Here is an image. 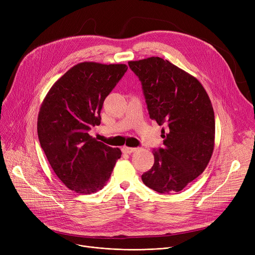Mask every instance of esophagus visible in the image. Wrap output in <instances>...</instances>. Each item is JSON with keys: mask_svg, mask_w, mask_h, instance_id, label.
Masks as SVG:
<instances>
[{"mask_svg": "<svg viewBox=\"0 0 255 255\" xmlns=\"http://www.w3.org/2000/svg\"><path fill=\"white\" fill-rule=\"evenodd\" d=\"M135 151H136V148H129V146H123L122 148V152L125 154H131Z\"/></svg>", "mask_w": 255, "mask_h": 255, "instance_id": "34e87169", "label": "esophagus"}]
</instances>
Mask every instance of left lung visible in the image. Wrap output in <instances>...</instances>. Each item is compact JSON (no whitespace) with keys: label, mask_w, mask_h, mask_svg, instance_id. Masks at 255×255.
<instances>
[{"label":"left lung","mask_w":255,"mask_h":255,"mask_svg":"<svg viewBox=\"0 0 255 255\" xmlns=\"http://www.w3.org/2000/svg\"><path fill=\"white\" fill-rule=\"evenodd\" d=\"M141 83L150 118L162 128V148L141 176L159 193H175L206 169L214 150L215 116L204 87L192 75L159 57L128 62Z\"/></svg>","instance_id":"8db88e82"}]
</instances>
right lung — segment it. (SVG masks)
I'll return each mask as SVG.
<instances>
[{
    "label": "right lung",
    "instance_id": "obj_1",
    "mask_svg": "<svg viewBox=\"0 0 255 255\" xmlns=\"http://www.w3.org/2000/svg\"><path fill=\"white\" fill-rule=\"evenodd\" d=\"M127 69L125 64H77L57 80L40 107V145L70 190L91 194L102 189L122 155L89 131L100 125L103 102Z\"/></svg>",
    "mask_w": 255,
    "mask_h": 255
}]
</instances>
